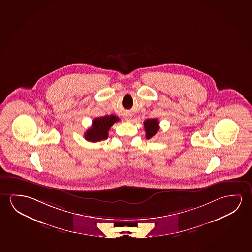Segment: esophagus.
<instances>
[{
	"label": "esophagus",
	"instance_id": "obj_1",
	"mask_svg": "<svg viewBox=\"0 0 252 252\" xmlns=\"http://www.w3.org/2000/svg\"><path fill=\"white\" fill-rule=\"evenodd\" d=\"M131 120H132V116H131V115H126V120H127V121H131Z\"/></svg>",
	"mask_w": 252,
	"mask_h": 252
}]
</instances>
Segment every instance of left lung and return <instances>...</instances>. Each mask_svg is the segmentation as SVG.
<instances>
[{
	"instance_id": "left-lung-1",
	"label": "left lung",
	"mask_w": 252,
	"mask_h": 252,
	"mask_svg": "<svg viewBox=\"0 0 252 252\" xmlns=\"http://www.w3.org/2000/svg\"><path fill=\"white\" fill-rule=\"evenodd\" d=\"M144 128L146 131V138L147 140L151 139L159 131V120L157 119H151L144 121Z\"/></svg>"
}]
</instances>
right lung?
I'll return each instance as SVG.
<instances>
[{"instance_id": "right-lung-1", "label": "right lung", "mask_w": 252, "mask_h": 252, "mask_svg": "<svg viewBox=\"0 0 252 252\" xmlns=\"http://www.w3.org/2000/svg\"><path fill=\"white\" fill-rule=\"evenodd\" d=\"M120 119L115 115L99 117L93 120L92 127H90L85 133V139L91 142H97L106 140L108 137V131L112 125Z\"/></svg>"}]
</instances>
